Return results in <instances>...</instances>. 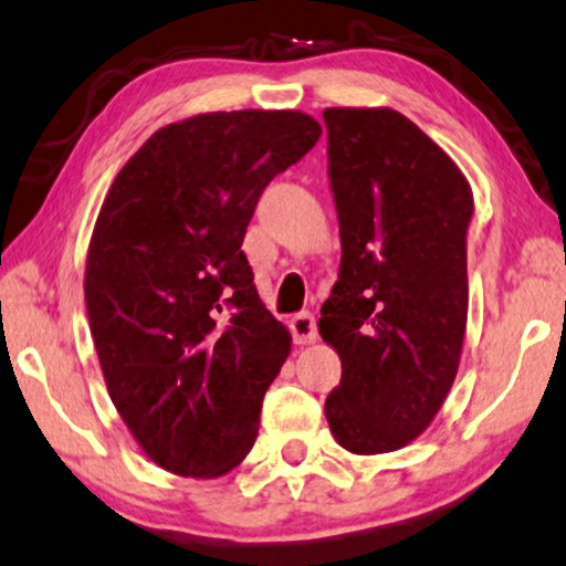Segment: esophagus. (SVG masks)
I'll list each match as a JSON object with an SVG mask.
<instances>
[{
	"mask_svg": "<svg viewBox=\"0 0 566 566\" xmlns=\"http://www.w3.org/2000/svg\"><path fill=\"white\" fill-rule=\"evenodd\" d=\"M290 328H292L294 344H300V346L315 344V338H317V323H315V315H313V313H300V315H294L292 321H290Z\"/></svg>",
	"mask_w": 566,
	"mask_h": 566,
	"instance_id": "esophagus-1",
	"label": "esophagus"
}]
</instances>
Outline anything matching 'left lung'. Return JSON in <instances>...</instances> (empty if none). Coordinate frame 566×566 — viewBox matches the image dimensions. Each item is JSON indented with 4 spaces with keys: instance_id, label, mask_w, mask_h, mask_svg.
Wrapping results in <instances>:
<instances>
[{
    "instance_id": "obj_1",
    "label": "left lung",
    "mask_w": 566,
    "mask_h": 566,
    "mask_svg": "<svg viewBox=\"0 0 566 566\" xmlns=\"http://www.w3.org/2000/svg\"><path fill=\"white\" fill-rule=\"evenodd\" d=\"M328 177L340 272L321 336L340 359L331 433L371 457L433 423L467 331L472 187L451 156L389 107H328Z\"/></svg>"
}]
</instances>
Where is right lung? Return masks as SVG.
Masks as SVG:
<instances>
[{"instance_id":"1","label":"right lung","mask_w":566,"mask_h":566,"mask_svg":"<svg viewBox=\"0 0 566 566\" xmlns=\"http://www.w3.org/2000/svg\"><path fill=\"white\" fill-rule=\"evenodd\" d=\"M297 109L205 113L156 130L102 202L84 297L107 392L166 472L241 464L292 336L261 302L243 235L276 174L321 138Z\"/></svg>"}]
</instances>
